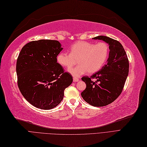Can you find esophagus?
Here are the masks:
<instances>
[{"instance_id":"1","label":"esophagus","mask_w":147,"mask_h":147,"mask_svg":"<svg viewBox=\"0 0 147 147\" xmlns=\"http://www.w3.org/2000/svg\"><path fill=\"white\" fill-rule=\"evenodd\" d=\"M73 81L74 82H78V81H79V79L76 78H73Z\"/></svg>"}]
</instances>
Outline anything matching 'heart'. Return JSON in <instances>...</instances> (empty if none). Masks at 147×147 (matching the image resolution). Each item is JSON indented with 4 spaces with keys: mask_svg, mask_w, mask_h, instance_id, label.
I'll return each mask as SVG.
<instances>
[{
    "mask_svg": "<svg viewBox=\"0 0 147 147\" xmlns=\"http://www.w3.org/2000/svg\"><path fill=\"white\" fill-rule=\"evenodd\" d=\"M109 54V46L106 42L94 44L87 41H78L69 49V53L62 51L57 57V62L63 67H70L78 59L76 67L68 68V71L78 78L88 72L94 73L105 65Z\"/></svg>",
    "mask_w": 147,
    "mask_h": 147,
    "instance_id": "obj_1",
    "label": "heart"
}]
</instances>
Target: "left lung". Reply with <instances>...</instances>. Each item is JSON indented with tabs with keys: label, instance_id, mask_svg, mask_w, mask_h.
Segmentation results:
<instances>
[{
	"label": "left lung",
	"instance_id": "1",
	"mask_svg": "<svg viewBox=\"0 0 147 147\" xmlns=\"http://www.w3.org/2000/svg\"><path fill=\"white\" fill-rule=\"evenodd\" d=\"M93 39L108 43L109 55L107 63L100 70L91 76L82 78L86 88L81 96L89 105L102 107L109 105L120 95L129 73V60L119 41L105 36H96Z\"/></svg>",
	"mask_w": 147,
	"mask_h": 147
}]
</instances>
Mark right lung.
I'll list each match as a JSON object with an SVG mask.
<instances>
[{"instance_id": "1", "label": "right lung", "mask_w": 147, "mask_h": 147, "mask_svg": "<svg viewBox=\"0 0 147 147\" xmlns=\"http://www.w3.org/2000/svg\"><path fill=\"white\" fill-rule=\"evenodd\" d=\"M62 50L57 40H40L28 42L16 61L18 86L26 100L34 106L48 110L61 102L73 77L57 62Z\"/></svg>"}]
</instances>
